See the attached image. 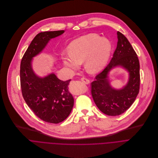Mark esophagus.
I'll return each instance as SVG.
<instances>
[{
    "label": "esophagus",
    "mask_w": 158,
    "mask_h": 158,
    "mask_svg": "<svg viewBox=\"0 0 158 158\" xmlns=\"http://www.w3.org/2000/svg\"><path fill=\"white\" fill-rule=\"evenodd\" d=\"M81 81L85 83V84H89V83H90V81H89V80H88V79H87V78H84V77H83V78H81Z\"/></svg>",
    "instance_id": "34e87169"
}]
</instances>
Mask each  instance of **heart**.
<instances>
[{
	"label": "heart",
	"mask_w": 158,
	"mask_h": 158,
	"mask_svg": "<svg viewBox=\"0 0 158 158\" xmlns=\"http://www.w3.org/2000/svg\"><path fill=\"white\" fill-rule=\"evenodd\" d=\"M69 53H63V64L72 71L79 69L84 61L85 70L94 74L102 71L107 65L112 52V44L105 37L97 34L81 36L69 44Z\"/></svg>",
	"instance_id": "1"
}]
</instances>
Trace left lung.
<instances>
[{"instance_id": "left-lung-1", "label": "left lung", "mask_w": 158, "mask_h": 158, "mask_svg": "<svg viewBox=\"0 0 158 158\" xmlns=\"http://www.w3.org/2000/svg\"><path fill=\"white\" fill-rule=\"evenodd\" d=\"M117 47L110 64L91 84V94L99 110L109 116H118L134 103L139 91V62L131 44L123 34L117 32ZM122 68L129 73V80L116 89L110 83L109 75L114 68Z\"/></svg>"}]
</instances>
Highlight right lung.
Instances as JSON below:
<instances>
[{
	"instance_id": "obj_1",
	"label": "right lung",
	"mask_w": 158,
	"mask_h": 158,
	"mask_svg": "<svg viewBox=\"0 0 158 158\" xmlns=\"http://www.w3.org/2000/svg\"><path fill=\"white\" fill-rule=\"evenodd\" d=\"M64 31L38 34L24 53L20 64V85L24 100L37 116L55 124L64 121L72 110L74 99L68 88L71 80L61 81L53 72L44 77L38 76L32 69V60L52 39L61 35Z\"/></svg>"
}]
</instances>
